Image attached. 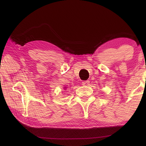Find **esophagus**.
Segmentation results:
<instances>
[{"label":"esophagus","instance_id":"obj_1","mask_svg":"<svg viewBox=\"0 0 146 146\" xmlns=\"http://www.w3.org/2000/svg\"><path fill=\"white\" fill-rule=\"evenodd\" d=\"M82 84L84 86H88L90 84V81L89 80H86L84 82H83Z\"/></svg>","mask_w":146,"mask_h":146}]
</instances>
